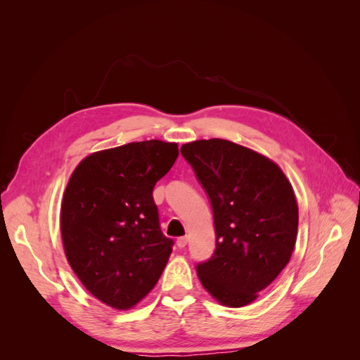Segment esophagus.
<instances>
[{"label": "esophagus", "instance_id": "1", "mask_svg": "<svg viewBox=\"0 0 360 360\" xmlns=\"http://www.w3.org/2000/svg\"><path fill=\"white\" fill-rule=\"evenodd\" d=\"M186 245H188V237H186V236L177 238V246H179L180 249H183Z\"/></svg>", "mask_w": 360, "mask_h": 360}]
</instances>
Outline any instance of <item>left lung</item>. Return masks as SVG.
<instances>
[{"mask_svg":"<svg viewBox=\"0 0 360 360\" xmlns=\"http://www.w3.org/2000/svg\"><path fill=\"white\" fill-rule=\"evenodd\" d=\"M213 210L216 249L197 264L202 287L240 308L276 279L291 258L299 209L285 174L266 156L226 139L183 144Z\"/></svg>","mask_w":360,"mask_h":360,"instance_id":"1","label":"left lung"}]
</instances>
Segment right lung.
<instances>
[{"instance_id": "1", "label": "right lung", "mask_w": 360, "mask_h": 360, "mask_svg": "<svg viewBox=\"0 0 360 360\" xmlns=\"http://www.w3.org/2000/svg\"><path fill=\"white\" fill-rule=\"evenodd\" d=\"M179 156L159 139L96 151L75 168L60 226L70 267L96 299L130 309L153 290L172 252L163 236L155 184Z\"/></svg>"}]
</instances>
